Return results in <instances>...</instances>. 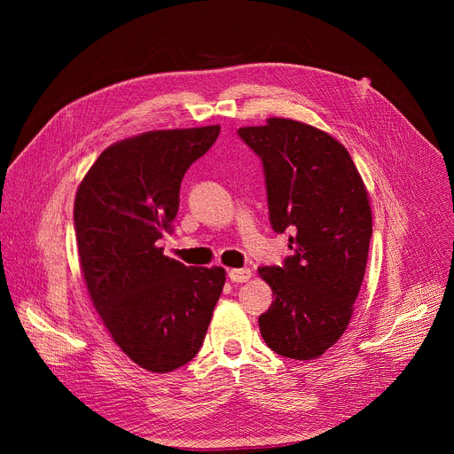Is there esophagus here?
Instances as JSON below:
<instances>
[{
    "label": "esophagus",
    "mask_w": 454,
    "mask_h": 454,
    "mask_svg": "<svg viewBox=\"0 0 454 454\" xmlns=\"http://www.w3.org/2000/svg\"><path fill=\"white\" fill-rule=\"evenodd\" d=\"M228 276L235 283H245V281H248L252 278V270L250 269H231L228 272Z\"/></svg>",
    "instance_id": "1"
}]
</instances>
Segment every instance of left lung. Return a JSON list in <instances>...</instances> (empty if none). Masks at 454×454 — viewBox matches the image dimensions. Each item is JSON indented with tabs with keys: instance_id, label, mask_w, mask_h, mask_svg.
I'll return each mask as SVG.
<instances>
[{
	"instance_id": "obj_1",
	"label": "left lung",
	"mask_w": 454,
	"mask_h": 454,
	"mask_svg": "<svg viewBox=\"0 0 454 454\" xmlns=\"http://www.w3.org/2000/svg\"><path fill=\"white\" fill-rule=\"evenodd\" d=\"M239 136L263 161L270 224L293 233L294 250L283 267L259 269L274 296L259 331L278 355L311 361L353 317L372 237L368 191L342 143L317 127L269 117Z\"/></svg>"
}]
</instances>
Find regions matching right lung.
<instances>
[{"mask_svg": "<svg viewBox=\"0 0 454 454\" xmlns=\"http://www.w3.org/2000/svg\"><path fill=\"white\" fill-rule=\"evenodd\" d=\"M219 125L151 130L114 143L79 184V263L112 340L143 370L173 372L199 353L226 270L185 267L156 241L171 231L180 182Z\"/></svg>", "mask_w": 454, "mask_h": 454, "instance_id": "add662e5", "label": "right lung"}]
</instances>
